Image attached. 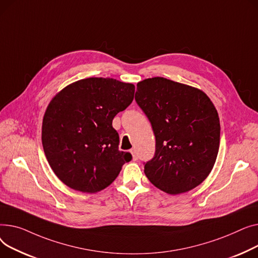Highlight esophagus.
Instances as JSON below:
<instances>
[{
  "label": "esophagus",
  "instance_id": "esophagus-1",
  "mask_svg": "<svg viewBox=\"0 0 258 258\" xmlns=\"http://www.w3.org/2000/svg\"><path fill=\"white\" fill-rule=\"evenodd\" d=\"M131 154H132V159L133 160H138L139 159V156H138V153H136V150L135 149L131 150Z\"/></svg>",
  "mask_w": 258,
  "mask_h": 258
}]
</instances>
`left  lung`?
Returning <instances> with one entry per match:
<instances>
[{"label": "left lung", "mask_w": 258, "mask_h": 258, "mask_svg": "<svg viewBox=\"0 0 258 258\" xmlns=\"http://www.w3.org/2000/svg\"><path fill=\"white\" fill-rule=\"evenodd\" d=\"M135 101L155 135L154 157L145 174L170 195L188 191L206 179L220 147V119L213 102L200 89L162 77L138 83Z\"/></svg>", "instance_id": "left-lung-1"}]
</instances>
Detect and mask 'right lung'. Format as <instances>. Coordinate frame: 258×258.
I'll list each match as a JSON object with an SVG mask.
<instances>
[{"label": "right lung", "mask_w": 258, "mask_h": 258, "mask_svg": "<svg viewBox=\"0 0 258 258\" xmlns=\"http://www.w3.org/2000/svg\"><path fill=\"white\" fill-rule=\"evenodd\" d=\"M134 92L131 83L87 78L68 85L50 102L42 119V147L66 185L82 192L100 191L132 159L118 150L112 119L132 103Z\"/></svg>", "instance_id": "add662e5"}]
</instances>
